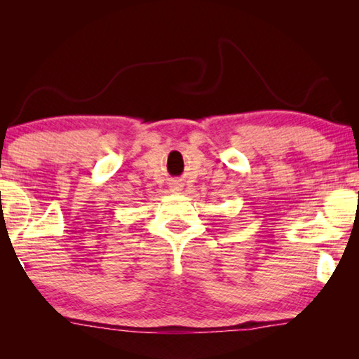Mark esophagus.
<instances>
[{
	"mask_svg": "<svg viewBox=\"0 0 359 359\" xmlns=\"http://www.w3.org/2000/svg\"><path fill=\"white\" fill-rule=\"evenodd\" d=\"M182 190V185L180 184H174L172 185V191H180Z\"/></svg>",
	"mask_w": 359,
	"mask_h": 359,
	"instance_id": "obj_1",
	"label": "esophagus"
}]
</instances>
